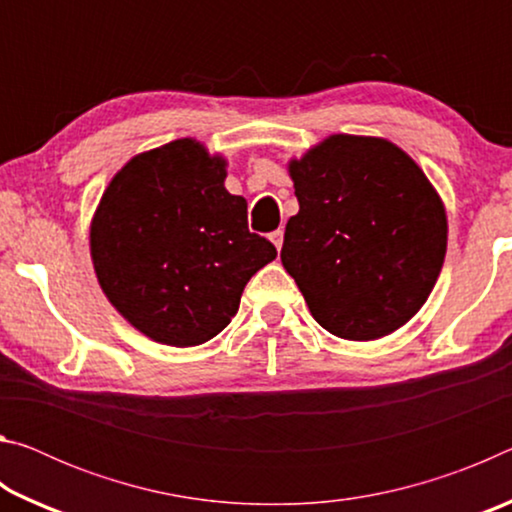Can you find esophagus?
Here are the masks:
<instances>
[{"mask_svg":"<svg viewBox=\"0 0 512 512\" xmlns=\"http://www.w3.org/2000/svg\"><path fill=\"white\" fill-rule=\"evenodd\" d=\"M271 241H273V246L277 248V253H280V250H282V244H284V232H282V230H275V232H271Z\"/></svg>","mask_w":512,"mask_h":512,"instance_id":"1","label":"esophagus"}]
</instances>
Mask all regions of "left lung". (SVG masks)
Wrapping results in <instances>:
<instances>
[{"instance_id":"8db88e82","label":"left lung","mask_w":512,"mask_h":512,"mask_svg":"<svg viewBox=\"0 0 512 512\" xmlns=\"http://www.w3.org/2000/svg\"><path fill=\"white\" fill-rule=\"evenodd\" d=\"M300 210L282 264L329 334L375 341L427 302L447 253L443 198L384 137L336 133L289 160Z\"/></svg>"}]
</instances>
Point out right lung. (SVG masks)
<instances>
[{
    "instance_id": "1",
    "label": "right lung",
    "mask_w": 512,
    "mask_h": 512,
    "mask_svg": "<svg viewBox=\"0 0 512 512\" xmlns=\"http://www.w3.org/2000/svg\"><path fill=\"white\" fill-rule=\"evenodd\" d=\"M225 167L194 137L137 153L92 216L101 289L155 343L192 348L214 339L237 314L250 277L277 255L248 230V203L225 189Z\"/></svg>"
}]
</instances>
